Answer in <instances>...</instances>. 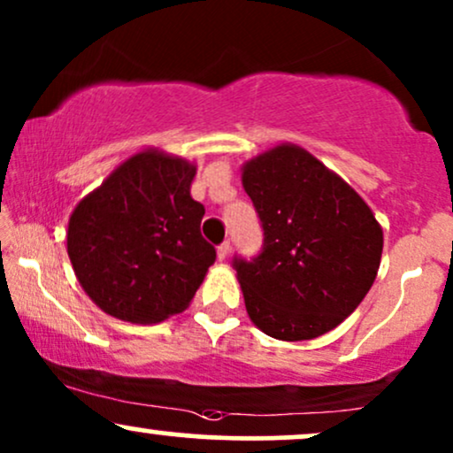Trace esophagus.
Returning a JSON list of instances; mask_svg holds the SVG:
<instances>
[{
  "label": "esophagus",
  "instance_id": "esophagus-1",
  "mask_svg": "<svg viewBox=\"0 0 453 453\" xmlns=\"http://www.w3.org/2000/svg\"><path fill=\"white\" fill-rule=\"evenodd\" d=\"M230 251H232V244H230V241H223L219 247H217V257L221 259H227V256H230Z\"/></svg>",
  "mask_w": 453,
  "mask_h": 453
}]
</instances>
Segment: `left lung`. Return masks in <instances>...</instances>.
I'll list each match as a JSON object with an SVG mask.
<instances>
[{"label": "left lung", "instance_id": "left-lung-1", "mask_svg": "<svg viewBox=\"0 0 453 453\" xmlns=\"http://www.w3.org/2000/svg\"><path fill=\"white\" fill-rule=\"evenodd\" d=\"M242 185L264 232L256 257L232 259L249 317L279 341L326 334L357 309L377 277L383 232L375 215L294 144L249 161Z\"/></svg>", "mask_w": 453, "mask_h": 453}]
</instances>
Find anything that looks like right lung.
I'll use <instances>...</instances> for the list:
<instances>
[{
	"label": "right lung",
	"mask_w": 453,
	"mask_h": 453,
	"mask_svg": "<svg viewBox=\"0 0 453 453\" xmlns=\"http://www.w3.org/2000/svg\"><path fill=\"white\" fill-rule=\"evenodd\" d=\"M196 165L144 150L119 165L67 226V256L104 313L155 324L180 313L217 251L200 234L204 206L189 194Z\"/></svg>",
	"instance_id": "right-lung-1"
}]
</instances>
